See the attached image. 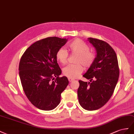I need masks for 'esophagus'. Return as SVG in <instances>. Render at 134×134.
I'll list each match as a JSON object with an SVG mask.
<instances>
[{
    "label": "esophagus",
    "mask_w": 134,
    "mask_h": 134,
    "mask_svg": "<svg viewBox=\"0 0 134 134\" xmlns=\"http://www.w3.org/2000/svg\"><path fill=\"white\" fill-rule=\"evenodd\" d=\"M68 81H69V82H72V81H74V79L71 78V77H68Z\"/></svg>",
    "instance_id": "esophagus-1"
}]
</instances>
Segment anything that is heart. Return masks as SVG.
Returning <instances> with one entry per match:
<instances>
[{
	"label": "heart",
	"mask_w": 134,
	"mask_h": 134,
	"mask_svg": "<svg viewBox=\"0 0 134 134\" xmlns=\"http://www.w3.org/2000/svg\"><path fill=\"white\" fill-rule=\"evenodd\" d=\"M68 49L72 54H77L74 64H69L64 67L63 74L68 77L76 78L81 74L83 70V66L86 68H90L95 60V55L89 51V47L86 43L80 39H76L68 45ZM68 53L63 48H60L55 54L56 59L63 65L66 64L68 59Z\"/></svg>",
	"instance_id": "obj_1"
}]
</instances>
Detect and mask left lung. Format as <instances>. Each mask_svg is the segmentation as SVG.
I'll list each match as a JSON object with an SVG mask.
<instances>
[{
    "instance_id": "8db88e82",
    "label": "left lung",
    "mask_w": 134,
    "mask_h": 134,
    "mask_svg": "<svg viewBox=\"0 0 134 134\" xmlns=\"http://www.w3.org/2000/svg\"><path fill=\"white\" fill-rule=\"evenodd\" d=\"M88 40L97 51L94 63L83 76L90 82L79 80L77 95L80 104L87 110L100 108L109 100L119 77L117 57L105 41L89 37Z\"/></svg>"
}]
</instances>
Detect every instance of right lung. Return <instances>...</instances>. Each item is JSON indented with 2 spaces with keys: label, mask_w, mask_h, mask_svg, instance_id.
Returning a JSON list of instances; mask_svg holds the SVG:
<instances>
[{
  "label": "right lung",
  "mask_w": 134,
  "mask_h": 134,
  "mask_svg": "<svg viewBox=\"0 0 134 134\" xmlns=\"http://www.w3.org/2000/svg\"><path fill=\"white\" fill-rule=\"evenodd\" d=\"M67 39L49 37L38 40L26 49L19 64V75L24 93L29 101L41 110L54 109L68 83L60 77V68L55 54Z\"/></svg>",
  "instance_id": "1"
}]
</instances>
